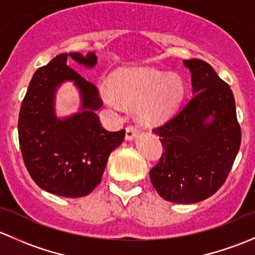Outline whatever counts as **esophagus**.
Instances as JSON below:
<instances>
[{"label": "esophagus", "instance_id": "esophagus-1", "mask_svg": "<svg viewBox=\"0 0 255 255\" xmlns=\"http://www.w3.org/2000/svg\"><path fill=\"white\" fill-rule=\"evenodd\" d=\"M138 134V129L134 127V126H128L126 128V139L127 140H132L137 137Z\"/></svg>", "mask_w": 255, "mask_h": 255}]
</instances>
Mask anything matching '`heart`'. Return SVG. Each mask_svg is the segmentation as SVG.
Masks as SVG:
<instances>
[{"instance_id": "obj_1", "label": "heart", "mask_w": 255, "mask_h": 255, "mask_svg": "<svg viewBox=\"0 0 255 255\" xmlns=\"http://www.w3.org/2000/svg\"><path fill=\"white\" fill-rule=\"evenodd\" d=\"M184 82L176 74L153 69H125L112 76L111 89L102 87L105 104L115 110L137 107L139 120L145 125L165 121L184 96Z\"/></svg>"}]
</instances>
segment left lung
Instances as JSON below:
<instances>
[{
    "label": "left lung",
    "mask_w": 255,
    "mask_h": 255,
    "mask_svg": "<svg viewBox=\"0 0 255 255\" xmlns=\"http://www.w3.org/2000/svg\"><path fill=\"white\" fill-rule=\"evenodd\" d=\"M191 73L189 102L153 132L163 154L150 181L164 200L196 204L212 196L227 179L241 146V127L230 85L200 59L182 61Z\"/></svg>",
    "instance_id": "8db88e82"
}]
</instances>
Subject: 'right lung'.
Instances as JSON below:
<instances>
[{"mask_svg":"<svg viewBox=\"0 0 255 255\" xmlns=\"http://www.w3.org/2000/svg\"><path fill=\"white\" fill-rule=\"evenodd\" d=\"M68 58L94 68L95 53H63L38 69L28 86L18 118V138L28 173L40 189L63 197L89 195L102 179L107 160L125 139V130L109 132L96 111L102 107L94 84L66 65ZM65 81L79 89L82 107L65 119L55 115V94Z\"/></svg>","mask_w":255,"mask_h":255,"instance_id":"right-lung-1","label":"right lung"}]
</instances>
